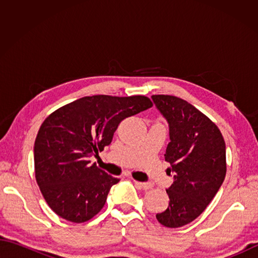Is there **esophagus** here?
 Here are the masks:
<instances>
[{
    "label": "esophagus",
    "instance_id": "34e87169",
    "mask_svg": "<svg viewBox=\"0 0 258 258\" xmlns=\"http://www.w3.org/2000/svg\"><path fill=\"white\" fill-rule=\"evenodd\" d=\"M134 183L139 186V187L143 188V189H150L152 188V184L151 183H143V182H138V180H134Z\"/></svg>",
    "mask_w": 258,
    "mask_h": 258
}]
</instances>
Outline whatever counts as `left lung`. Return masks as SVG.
I'll list each match as a JSON object with an SVG mask.
<instances>
[{"mask_svg": "<svg viewBox=\"0 0 258 258\" xmlns=\"http://www.w3.org/2000/svg\"><path fill=\"white\" fill-rule=\"evenodd\" d=\"M152 98L168 122L165 161L175 174L166 189L168 207L156 218L177 228L199 217L220 189L226 175L225 141L216 124L188 102L172 95Z\"/></svg>", "mask_w": 258, "mask_h": 258, "instance_id": "1", "label": "left lung"}]
</instances>
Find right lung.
Here are the masks:
<instances>
[{
  "instance_id": "add662e5",
  "label": "right lung",
  "mask_w": 258,
  "mask_h": 258,
  "mask_svg": "<svg viewBox=\"0 0 258 258\" xmlns=\"http://www.w3.org/2000/svg\"><path fill=\"white\" fill-rule=\"evenodd\" d=\"M153 106L149 97L93 95L48 115L34 143L35 178L47 205L59 217L84 223L106 202L119 179L91 163L111 144L118 124Z\"/></svg>"
}]
</instances>
